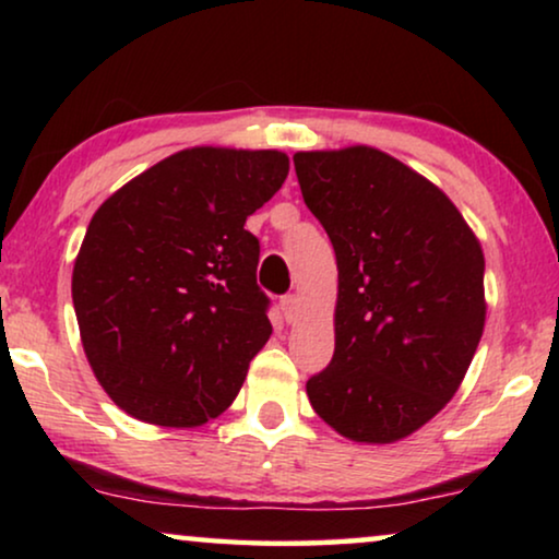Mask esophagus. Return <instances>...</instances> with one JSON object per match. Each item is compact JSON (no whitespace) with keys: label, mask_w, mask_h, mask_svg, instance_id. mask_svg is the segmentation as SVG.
Segmentation results:
<instances>
[{"label":"esophagus","mask_w":559,"mask_h":559,"mask_svg":"<svg viewBox=\"0 0 559 559\" xmlns=\"http://www.w3.org/2000/svg\"><path fill=\"white\" fill-rule=\"evenodd\" d=\"M297 312H300V297L297 295H287L282 297V316H285L289 323L297 318Z\"/></svg>","instance_id":"obj_1"}]
</instances>
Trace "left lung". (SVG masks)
Listing matches in <instances>:
<instances>
[{
    "instance_id": "8db88e82",
    "label": "left lung",
    "mask_w": 559,
    "mask_h": 559,
    "mask_svg": "<svg viewBox=\"0 0 559 559\" xmlns=\"http://www.w3.org/2000/svg\"><path fill=\"white\" fill-rule=\"evenodd\" d=\"M293 159L338 264L335 350L305 386L312 409L354 442L409 438L453 400L484 335L478 236L435 182L377 147Z\"/></svg>"
}]
</instances>
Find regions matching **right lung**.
Here are the masks:
<instances>
[{
  "label": "right lung",
  "instance_id": "add662e5",
  "mask_svg": "<svg viewBox=\"0 0 559 559\" xmlns=\"http://www.w3.org/2000/svg\"><path fill=\"white\" fill-rule=\"evenodd\" d=\"M280 150L188 147L98 205L73 264L83 354L134 419L201 427L270 341L259 241L243 224L285 182Z\"/></svg>",
  "mask_w": 559,
  "mask_h": 559
}]
</instances>
